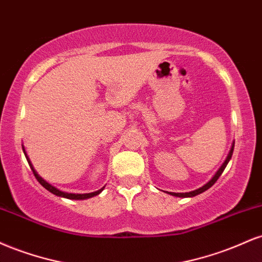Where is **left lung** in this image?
Masks as SVG:
<instances>
[{
  "mask_svg": "<svg viewBox=\"0 0 262 262\" xmlns=\"http://www.w3.org/2000/svg\"><path fill=\"white\" fill-rule=\"evenodd\" d=\"M233 150H234V141H233V144H231V148H230V150H229V152H228L227 158H225V160H224L223 164L221 165V167H219L217 172H215L214 175H213L212 179H210L209 181L206 183V185H203L202 187H200V188L194 189V191H191V192H185V193H176V192H169V194H171V196H175V197H182V198H186V197H194V196H197V194H200V193H202V192L207 191V189L210 188V187H212L213 185H214L215 181H217V180L219 179V176H221L222 173H223L224 169H225V167H227L228 162L230 161L231 155H233Z\"/></svg>",
  "mask_w": 262,
  "mask_h": 262,
  "instance_id": "obj_1",
  "label": "left lung"
}]
</instances>
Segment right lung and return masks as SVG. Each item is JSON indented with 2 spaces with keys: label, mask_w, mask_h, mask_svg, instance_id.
<instances>
[{
  "label": "right lung",
  "mask_w": 262,
  "mask_h": 262,
  "mask_svg": "<svg viewBox=\"0 0 262 262\" xmlns=\"http://www.w3.org/2000/svg\"><path fill=\"white\" fill-rule=\"evenodd\" d=\"M22 149H23V152H25V155H26V159H27V161H28L29 166H31V169H32V171H33V173H34L35 179L38 180L39 183H40V185L43 186L44 188H47L48 191H49V192H52V193H53V194H55V196H59V197H64V198H68V200H79V201H80V200H87V198H91V197H95V196H97V194H100L101 192L103 191V188H104V187H102L101 189H98V191L91 192V193H68V192L60 191L59 188H56L55 186L50 185L49 182H47V181H45V180L43 179V177H41L40 175H39V173L37 172V171H35L34 166H33V164H32L31 159H29V156L27 155V151H26L25 146H23V145H22Z\"/></svg>",
  "instance_id": "1"
}]
</instances>
